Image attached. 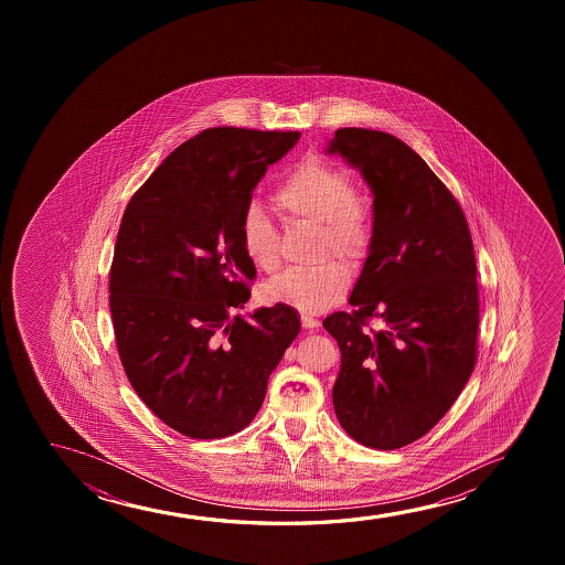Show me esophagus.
Wrapping results in <instances>:
<instances>
[{
  "label": "esophagus",
  "mask_w": 565,
  "mask_h": 565,
  "mask_svg": "<svg viewBox=\"0 0 565 565\" xmlns=\"http://www.w3.org/2000/svg\"><path fill=\"white\" fill-rule=\"evenodd\" d=\"M301 324L305 330H315V328H318V320L315 317H310V315H302Z\"/></svg>",
  "instance_id": "34e87169"
}]
</instances>
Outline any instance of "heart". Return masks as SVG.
Instances as JSON below:
<instances>
[{
    "instance_id": "b5f03b06",
    "label": "heart",
    "mask_w": 565,
    "mask_h": 565,
    "mask_svg": "<svg viewBox=\"0 0 565 565\" xmlns=\"http://www.w3.org/2000/svg\"><path fill=\"white\" fill-rule=\"evenodd\" d=\"M355 193L351 171L324 158H309L276 186L271 202L289 220L317 225L322 237L320 258L332 255L355 266L366 258L372 243V212ZM276 239L270 217L258 204H248L241 217V245L248 263L258 270H276ZM349 286V271L341 264L326 263L279 274L266 284L264 295L301 312H322L341 301Z\"/></svg>"
}]
</instances>
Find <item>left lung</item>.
Instances as JSON below:
<instances>
[{
	"label": "left lung",
	"instance_id": "left-lung-1",
	"mask_svg": "<svg viewBox=\"0 0 565 565\" xmlns=\"http://www.w3.org/2000/svg\"><path fill=\"white\" fill-rule=\"evenodd\" d=\"M328 154L361 171L374 194L371 250L349 297L355 310L324 320L341 351L333 409L359 444L403 448L448 413L477 363L471 232L448 186L394 135L343 127Z\"/></svg>",
	"mask_w": 565,
	"mask_h": 565
}]
</instances>
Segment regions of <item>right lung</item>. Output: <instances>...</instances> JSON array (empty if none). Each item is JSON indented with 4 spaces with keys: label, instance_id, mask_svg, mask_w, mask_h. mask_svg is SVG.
<instances>
[{
    "label": "right lung",
    "instance_id": "1",
    "mask_svg": "<svg viewBox=\"0 0 565 565\" xmlns=\"http://www.w3.org/2000/svg\"><path fill=\"white\" fill-rule=\"evenodd\" d=\"M299 131L214 127L175 148L132 194L109 270L117 351L132 390L196 440L239 433L301 330L291 307L233 317L256 268L241 217Z\"/></svg>",
    "mask_w": 565,
    "mask_h": 565
}]
</instances>
